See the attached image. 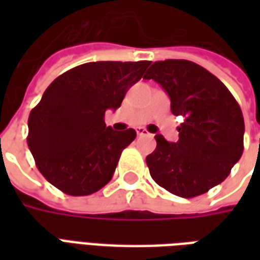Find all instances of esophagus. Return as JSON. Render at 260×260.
<instances>
[{
    "instance_id": "obj_1",
    "label": "esophagus",
    "mask_w": 260,
    "mask_h": 260,
    "mask_svg": "<svg viewBox=\"0 0 260 260\" xmlns=\"http://www.w3.org/2000/svg\"><path fill=\"white\" fill-rule=\"evenodd\" d=\"M136 134H138L139 136H149V135H150V134H149V132L145 129V128H136Z\"/></svg>"
}]
</instances>
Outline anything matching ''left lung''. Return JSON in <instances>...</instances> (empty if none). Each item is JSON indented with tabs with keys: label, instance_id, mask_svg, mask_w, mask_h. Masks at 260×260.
Wrapping results in <instances>:
<instances>
[{
	"label": "left lung",
	"instance_id": "left-lung-1",
	"mask_svg": "<svg viewBox=\"0 0 260 260\" xmlns=\"http://www.w3.org/2000/svg\"><path fill=\"white\" fill-rule=\"evenodd\" d=\"M145 79H153L171 100V113L184 117L180 139L156 135L146 157L152 178L181 198H195L223 182L244 152V117L220 79L186 59L157 61Z\"/></svg>",
	"mask_w": 260,
	"mask_h": 260
}]
</instances>
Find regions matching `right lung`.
<instances>
[{"label":"right lung","instance_id":"right-lung-1","mask_svg":"<svg viewBox=\"0 0 260 260\" xmlns=\"http://www.w3.org/2000/svg\"><path fill=\"white\" fill-rule=\"evenodd\" d=\"M150 61H97L69 69L48 86L29 115L27 146L43 177L67 195L94 193L113 178L132 128L106 126Z\"/></svg>","mask_w":260,"mask_h":260}]
</instances>
